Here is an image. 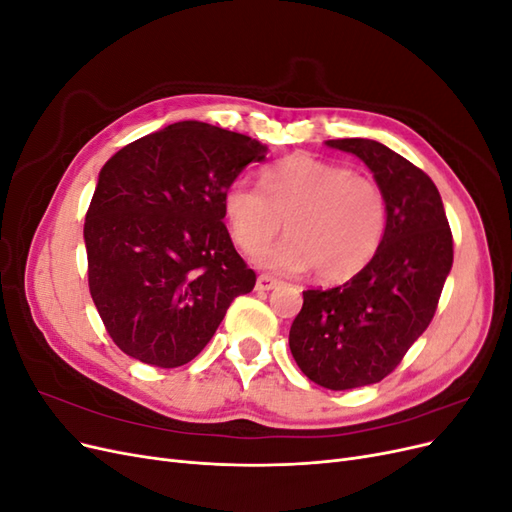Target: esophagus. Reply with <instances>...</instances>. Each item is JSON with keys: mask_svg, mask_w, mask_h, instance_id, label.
<instances>
[{"mask_svg": "<svg viewBox=\"0 0 512 512\" xmlns=\"http://www.w3.org/2000/svg\"><path fill=\"white\" fill-rule=\"evenodd\" d=\"M277 284H280V280H277V277H273V275H267V273H262V275H258V280H256V290L265 292V290H271V288H275Z\"/></svg>", "mask_w": 512, "mask_h": 512, "instance_id": "34e87169", "label": "esophagus"}]
</instances>
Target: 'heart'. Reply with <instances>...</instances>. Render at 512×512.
Here are the masks:
<instances>
[{
	"label": "heart",
	"mask_w": 512,
	"mask_h": 512,
	"mask_svg": "<svg viewBox=\"0 0 512 512\" xmlns=\"http://www.w3.org/2000/svg\"><path fill=\"white\" fill-rule=\"evenodd\" d=\"M262 188L235 181L224 194L230 237L256 254L280 235L288 239L260 256L275 271L314 269L320 282H346L376 256L386 230L380 185L346 166L290 156L262 170Z\"/></svg>",
	"instance_id": "heart-1"
}]
</instances>
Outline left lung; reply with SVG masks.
I'll return each mask as SVG.
<instances>
[{
  "instance_id": "obj_1",
  "label": "left lung",
  "mask_w": 512,
  "mask_h": 512,
  "mask_svg": "<svg viewBox=\"0 0 512 512\" xmlns=\"http://www.w3.org/2000/svg\"><path fill=\"white\" fill-rule=\"evenodd\" d=\"M327 145L354 153L374 173L386 198V230L361 273L303 292L288 344L309 380L348 391L389 376L429 327L453 267V235L436 183L421 168L369 138Z\"/></svg>"
}]
</instances>
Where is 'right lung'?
Segmentation results:
<instances>
[{"label": "right lung", "instance_id": "add662e5", "mask_svg": "<svg viewBox=\"0 0 512 512\" xmlns=\"http://www.w3.org/2000/svg\"><path fill=\"white\" fill-rule=\"evenodd\" d=\"M254 138L179 121L119 149L98 177L85 218L89 292L121 352L179 367L203 350L256 273L230 241L224 194Z\"/></svg>", "mask_w": 512, "mask_h": 512}]
</instances>
